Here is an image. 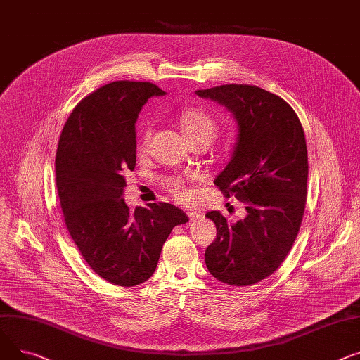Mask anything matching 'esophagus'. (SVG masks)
Listing matches in <instances>:
<instances>
[{
    "mask_svg": "<svg viewBox=\"0 0 360 360\" xmlns=\"http://www.w3.org/2000/svg\"><path fill=\"white\" fill-rule=\"evenodd\" d=\"M187 217L190 221H196V219H203L205 215L202 212H198V210H188Z\"/></svg>",
    "mask_w": 360,
    "mask_h": 360,
    "instance_id": "1",
    "label": "esophagus"
}]
</instances>
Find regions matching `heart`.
I'll return each instance as SVG.
<instances>
[{"label":"heart","instance_id":"heart-1","mask_svg":"<svg viewBox=\"0 0 360 360\" xmlns=\"http://www.w3.org/2000/svg\"><path fill=\"white\" fill-rule=\"evenodd\" d=\"M180 128L184 138H192L196 135H206V136L214 138L218 131V124L215 119L209 113L200 109H188L180 116ZM150 138H151V128H146L141 138V143H139L141 150H145L148 146ZM165 186L168 187V190H172L174 196L180 200H187L190 198L188 190L177 179L167 180Z\"/></svg>","mask_w":360,"mask_h":360}]
</instances>
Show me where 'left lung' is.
Masks as SVG:
<instances>
[{
  "instance_id": "8db88e82",
  "label": "left lung",
  "mask_w": 360,
  "mask_h": 360,
  "mask_svg": "<svg viewBox=\"0 0 360 360\" xmlns=\"http://www.w3.org/2000/svg\"><path fill=\"white\" fill-rule=\"evenodd\" d=\"M196 94L234 116V153L214 183L247 210L236 224L219 210L206 214L217 226L205 251L206 267L224 283L255 285L282 264L302 222L308 180L302 124L283 98L256 86L226 84Z\"/></svg>"
}]
</instances>
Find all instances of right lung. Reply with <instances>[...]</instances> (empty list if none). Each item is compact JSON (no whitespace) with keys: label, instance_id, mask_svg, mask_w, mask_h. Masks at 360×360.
Segmentation results:
<instances>
[{"label":"right lung","instance_id":"obj_1","mask_svg":"<svg viewBox=\"0 0 360 360\" xmlns=\"http://www.w3.org/2000/svg\"><path fill=\"white\" fill-rule=\"evenodd\" d=\"M164 94L151 82L105 84L77 104L59 138L56 187L68 232L87 264L117 286L150 279L170 232L188 221L170 203L131 212L123 200V172L136 164L138 115Z\"/></svg>","mask_w":360,"mask_h":360}]
</instances>
